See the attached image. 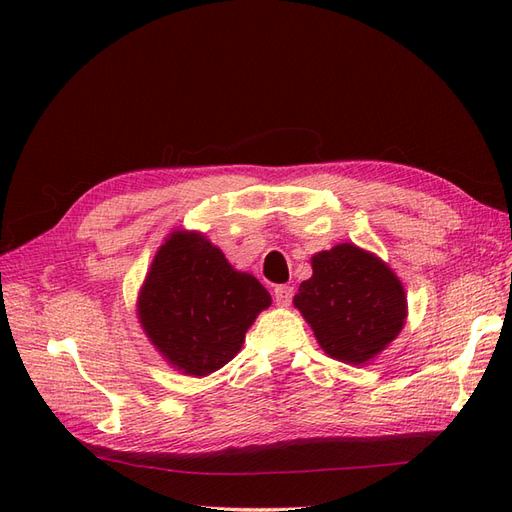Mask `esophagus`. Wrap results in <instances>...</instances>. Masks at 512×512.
<instances>
[{
    "label": "esophagus",
    "mask_w": 512,
    "mask_h": 512,
    "mask_svg": "<svg viewBox=\"0 0 512 512\" xmlns=\"http://www.w3.org/2000/svg\"><path fill=\"white\" fill-rule=\"evenodd\" d=\"M273 297H275L277 305H290V301H292V297H294V288H292V286H286V284L275 286Z\"/></svg>",
    "instance_id": "obj_1"
}]
</instances>
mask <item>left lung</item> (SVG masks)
Returning a JSON list of instances; mask_svg holds the SVG:
<instances>
[{
    "instance_id": "1",
    "label": "left lung",
    "mask_w": 512,
    "mask_h": 512,
    "mask_svg": "<svg viewBox=\"0 0 512 512\" xmlns=\"http://www.w3.org/2000/svg\"><path fill=\"white\" fill-rule=\"evenodd\" d=\"M312 269V277L299 286L292 303L333 359L363 365L404 329V286L378 256L352 243H339L333 250L318 252Z\"/></svg>"
}]
</instances>
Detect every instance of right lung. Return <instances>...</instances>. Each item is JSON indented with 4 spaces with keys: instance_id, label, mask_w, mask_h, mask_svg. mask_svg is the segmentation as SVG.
Returning a JSON list of instances; mask_svg holds the SVG:
<instances>
[{
    "instance_id": "add662e5",
    "label": "right lung",
    "mask_w": 512,
    "mask_h": 512,
    "mask_svg": "<svg viewBox=\"0 0 512 512\" xmlns=\"http://www.w3.org/2000/svg\"><path fill=\"white\" fill-rule=\"evenodd\" d=\"M271 305L254 275L232 269L205 235L175 230L138 294L149 342L185 376H209L235 359L247 329Z\"/></svg>"
}]
</instances>
